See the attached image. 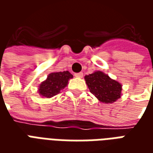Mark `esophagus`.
Returning <instances> with one entry per match:
<instances>
[{"label":"esophagus","mask_w":153,"mask_h":153,"mask_svg":"<svg viewBox=\"0 0 153 153\" xmlns=\"http://www.w3.org/2000/svg\"><path fill=\"white\" fill-rule=\"evenodd\" d=\"M83 73L82 72H80V73H76V74H74V76L77 77V78H82L83 77Z\"/></svg>","instance_id":"esophagus-1"}]
</instances>
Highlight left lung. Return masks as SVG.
I'll use <instances>...</instances> for the list:
<instances>
[{
	"label": "left lung",
	"instance_id": "8db88e82",
	"mask_svg": "<svg viewBox=\"0 0 153 153\" xmlns=\"http://www.w3.org/2000/svg\"><path fill=\"white\" fill-rule=\"evenodd\" d=\"M84 79L91 93L100 102L112 103L120 97L121 84L111 79L107 74L97 71L86 75Z\"/></svg>",
	"mask_w": 153,
	"mask_h": 153
}]
</instances>
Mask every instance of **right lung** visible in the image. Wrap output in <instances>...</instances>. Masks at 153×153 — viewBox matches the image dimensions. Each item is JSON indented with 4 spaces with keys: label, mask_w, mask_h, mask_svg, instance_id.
<instances>
[{
    "label": "right lung",
    "mask_w": 153,
    "mask_h": 153,
    "mask_svg": "<svg viewBox=\"0 0 153 153\" xmlns=\"http://www.w3.org/2000/svg\"><path fill=\"white\" fill-rule=\"evenodd\" d=\"M71 78H73V75L69 71L51 73L47 79L41 83L38 92L42 96L51 97L60 93Z\"/></svg>",
    "instance_id": "add662e5"
}]
</instances>
